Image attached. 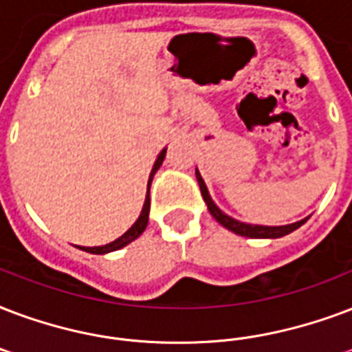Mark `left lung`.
I'll return each instance as SVG.
<instances>
[{
    "label": "left lung",
    "mask_w": 352,
    "mask_h": 352,
    "mask_svg": "<svg viewBox=\"0 0 352 352\" xmlns=\"http://www.w3.org/2000/svg\"><path fill=\"white\" fill-rule=\"evenodd\" d=\"M195 177H197V182H199L201 188V195H203V199H205L206 206H208V212L212 214V218L216 219L219 225H223L225 229H229L230 232H234V234L245 236V238H283V236L289 234V232H294L295 229H299L302 223H307V219L305 218L301 221H295V223L289 225H278V227H270V225H253V223H245V221H238V219L230 218L227 216L221 208H219L214 201H212L210 194H208V188H206L205 181H203V177H201L199 170H195Z\"/></svg>",
    "instance_id": "left-lung-1"
}]
</instances>
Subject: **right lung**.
Here are the masks:
<instances>
[{
    "mask_svg": "<svg viewBox=\"0 0 352 352\" xmlns=\"http://www.w3.org/2000/svg\"><path fill=\"white\" fill-rule=\"evenodd\" d=\"M166 149H168V147H164L162 151L158 153L157 160H155V164H153V170H151V173H149V181H147L146 201H144V206H142L140 216H138V219L134 221L133 227H131L127 232H123L120 238H116V240L111 241V243H107V245H98V248H80V245H77V248L82 249V251H87V253H92V254H107V253H112V251H118V249L125 248V245H129L131 241L136 240V238H138V236H140L142 232L146 230L147 221H149V206H151V199H149V188H151L153 177H155V173L158 171V168H160V166H162V162H164Z\"/></svg>",
    "mask_w": 352,
    "mask_h": 352,
    "instance_id": "obj_1",
    "label": "right lung"
}]
</instances>
